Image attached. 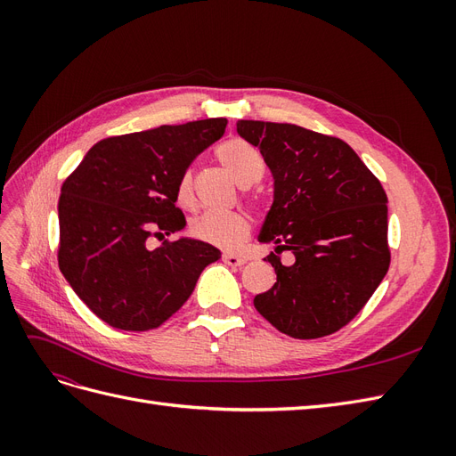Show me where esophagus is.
<instances>
[{
	"label": "esophagus",
	"mask_w": 456,
	"mask_h": 456,
	"mask_svg": "<svg viewBox=\"0 0 456 456\" xmlns=\"http://www.w3.org/2000/svg\"><path fill=\"white\" fill-rule=\"evenodd\" d=\"M223 260L226 262L228 266H243L247 262V256H241V255H232V253H226L223 256Z\"/></svg>",
	"instance_id": "34e87169"
}]
</instances>
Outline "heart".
<instances>
[{
    "label": "heart",
    "instance_id": "heart-1",
    "mask_svg": "<svg viewBox=\"0 0 456 456\" xmlns=\"http://www.w3.org/2000/svg\"><path fill=\"white\" fill-rule=\"evenodd\" d=\"M215 156L241 188L255 184L265 173V159L260 151L241 139L223 142L216 148ZM176 200L183 207L194 205V183L190 173L178 178ZM190 232L191 236L209 245L236 249L249 236L251 226L241 213H203L191 220Z\"/></svg>",
    "mask_w": 456,
    "mask_h": 456
}]
</instances>
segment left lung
<instances>
[{
	"mask_svg": "<svg viewBox=\"0 0 456 456\" xmlns=\"http://www.w3.org/2000/svg\"><path fill=\"white\" fill-rule=\"evenodd\" d=\"M236 127L260 150L273 178L258 241L275 245L265 260L278 281L255 297V308L293 338L335 333L360 314L388 272L386 191L335 136L253 119ZM281 250L294 253L293 265H281Z\"/></svg>",
	"mask_w": 456,
	"mask_h": 456,
	"instance_id": "8db88e82",
	"label": "left lung"
}]
</instances>
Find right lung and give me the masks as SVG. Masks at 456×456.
Masks as SVG:
<instances>
[{"label": "right lung", "mask_w": 456, "mask_h": 456, "mask_svg": "<svg viewBox=\"0 0 456 456\" xmlns=\"http://www.w3.org/2000/svg\"><path fill=\"white\" fill-rule=\"evenodd\" d=\"M226 118L161 126L96 142L59 200V266L87 308L123 330L156 329L190 298L216 247L181 236L156 249L148 238L186 226L175 207L190 163L216 142Z\"/></svg>", "instance_id": "obj_1"}]
</instances>
